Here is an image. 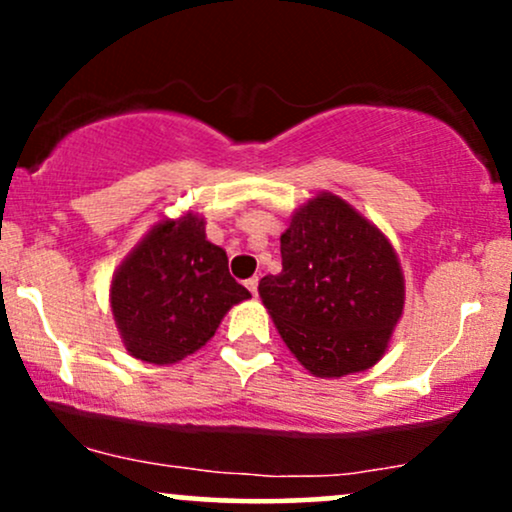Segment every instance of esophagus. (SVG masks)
Listing matches in <instances>:
<instances>
[{
	"instance_id": "34e87169",
	"label": "esophagus",
	"mask_w": 512,
	"mask_h": 512,
	"mask_svg": "<svg viewBox=\"0 0 512 512\" xmlns=\"http://www.w3.org/2000/svg\"><path fill=\"white\" fill-rule=\"evenodd\" d=\"M245 286H248V291L252 293V296H257V276H252V279L245 281Z\"/></svg>"
}]
</instances>
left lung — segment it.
I'll list each match as a JSON object with an SVG mask.
<instances>
[{"label":"left lung","mask_w":512,"mask_h":512,"mask_svg":"<svg viewBox=\"0 0 512 512\" xmlns=\"http://www.w3.org/2000/svg\"><path fill=\"white\" fill-rule=\"evenodd\" d=\"M257 291L291 354L322 380L373 368L407 298L390 238L327 190L293 211L281 272L260 279Z\"/></svg>","instance_id":"left-lung-1"}]
</instances>
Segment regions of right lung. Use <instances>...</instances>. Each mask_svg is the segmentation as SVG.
<instances>
[{"label": "right lung", "mask_w": 512, "mask_h": 512, "mask_svg": "<svg viewBox=\"0 0 512 512\" xmlns=\"http://www.w3.org/2000/svg\"><path fill=\"white\" fill-rule=\"evenodd\" d=\"M187 209L158 219L110 279V310L127 354L154 366L192 356L250 291L228 274L226 250Z\"/></svg>", "instance_id": "1"}]
</instances>
